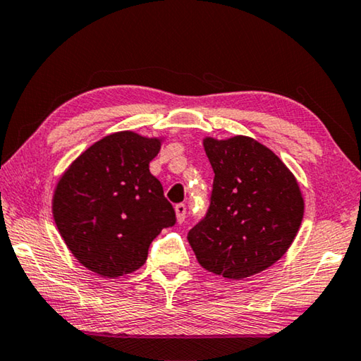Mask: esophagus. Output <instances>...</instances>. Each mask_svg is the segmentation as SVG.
Segmentation results:
<instances>
[{"label": "esophagus", "instance_id": "esophagus-1", "mask_svg": "<svg viewBox=\"0 0 361 361\" xmlns=\"http://www.w3.org/2000/svg\"><path fill=\"white\" fill-rule=\"evenodd\" d=\"M175 213H176V221L181 224L186 218V205L185 204H176L175 205Z\"/></svg>", "mask_w": 361, "mask_h": 361}]
</instances>
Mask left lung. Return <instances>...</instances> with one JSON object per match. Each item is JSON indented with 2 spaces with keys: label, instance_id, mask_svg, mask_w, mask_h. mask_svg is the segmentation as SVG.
I'll return each instance as SVG.
<instances>
[{
  "label": "left lung",
  "instance_id": "left-lung-1",
  "mask_svg": "<svg viewBox=\"0 0 361 361\" xmlns=\"http://www.w3.org/2000/svg\"><path fill=\"white\" fill-rule=\"evenodd\" d=\"M215 178L207 215L188 232L199 264L242 280L271 267L295 240L304 215L298 181L279 156L256 140L207 137Z\"/></svg>",
  "mask_w": 361,
  "mask_h": 361
}]
</instances>
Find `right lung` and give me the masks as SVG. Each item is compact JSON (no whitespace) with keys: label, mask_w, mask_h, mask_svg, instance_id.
<instances>
[{"label":"right lung","mask_w":361,"mask_h":361,"mask_svg":"<svg viewBox=\"0 0 361 361\" xmlns=\"http://www.w3.org/2000/svg\"><path fill=\"white\" fill-rule=\"evenodd\" d=\"M161 138L116 132L85 149L59 180L52 213L73 256L99 276L137 271L175 210L149 162Z\"/></svg>","instance_id":"1"}]
</instances>
